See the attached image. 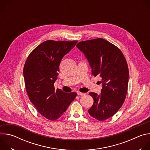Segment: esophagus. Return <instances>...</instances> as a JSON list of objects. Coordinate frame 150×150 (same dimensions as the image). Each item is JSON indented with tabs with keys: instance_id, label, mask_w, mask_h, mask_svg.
I'll return each instance as SVG.
<instances>
[{
	"instance_id": "1",
	"label": "esophagus",
	"mask_w": 150,
	"mask_h": 150,
	"mask_svg": "<svg viewBox=\"0 0 150 150\" xmlns=\"http://www.w3.org/2000/svg\"><path fill=\"white\" fill-rule=\"evenodd\" d=\"M77 94H78V96H84V95H85V93H82L78 92V93H77Z\"/></svg>"
}]
</instances>
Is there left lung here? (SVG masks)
Masks as SVG:
<instances>
[{
    "label": "left lung",
    "instance_id": "8db88e82",
    "mask_svg": "<svg viewBox=\"0 0 150 150\" xmlns=\"http://www.w3.org/2000/svg\"><path fill=\"white\" fill-rule=\"evenodd\" d=\"M76 47L87 58L92 74L101 79V94L89 93L94 103L88 113L98 120L108 119L120 109L126 98L129 80L126 60L119 49L103 38L79 42Z\"/></svg>",
    "mask_w": 150,
    "mask_h": 150
}]
</instances>
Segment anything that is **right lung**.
<instances>
[{
	"mask_svg": "<svg viewBox=\"0 0 150 150\" xmlns=\"http://www.w3.org/2000/svg\"><path fill=\"white\" fill-rule=\"evenodd\" d=\"M78 41L47 40L34 49L24 67L26 91L38 113L46 119L55 120L68 108L76 96L55 89L62 59L76 45Z\"/></svg>",
	"mask_w": 150,
	"mask_h": 150,
	"instance_id": "right-lung-1",
	"label": "right lung"
}]
</instances>
